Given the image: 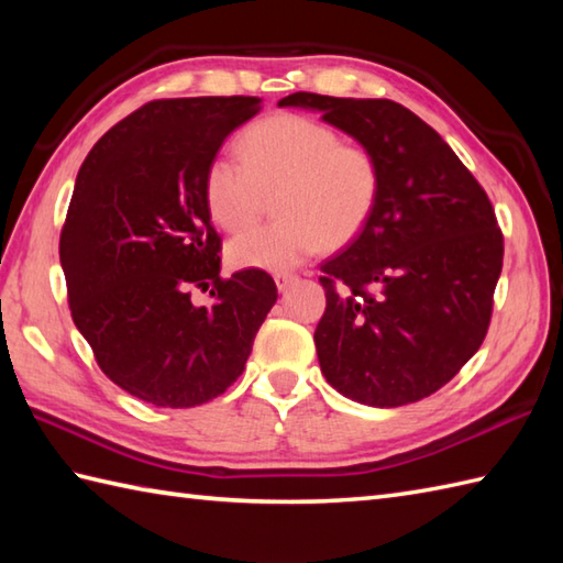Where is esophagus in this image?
I'll use <instances>...</instances> for the list:
<instances>
[{
  "mask_svg": "<svg viewBox=\"0 0 563 563\" xmlns=\"http://www.w3.org/2000/svg\"><path fill=\"white\" fill-rule=\"evenodd\" d=\"M273 280H275V285H278V290L285 292L297 280V275H292V273H275Z\"/></svg>",
  "mask_w": 563,
  "mask_h": 563,
  "instance_id": "esophagus-1",
  "label": "esophagus"
}]
</instances>
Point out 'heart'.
Here are the masks:
<instances>
[{"mask_svg": "<svg viewBox=\"0 0 563 563\" xmlns=\"http://www.w3.org/2000/svg\"><path fill=\"white\" fill-rule=\"evenodd\" d=\"M236 157L239 164L212 159L202 178L210 220L239 232L261 218L268 198L278 218L227 244V261L242 271H292L321 246L351 244L382 194L377 154L305 115L280 113L249 125Z\"/></svg>", "mask_w": 563, "mask_h": 563, "instance_id": "obj_1", "label": "heart"}]
</instances>
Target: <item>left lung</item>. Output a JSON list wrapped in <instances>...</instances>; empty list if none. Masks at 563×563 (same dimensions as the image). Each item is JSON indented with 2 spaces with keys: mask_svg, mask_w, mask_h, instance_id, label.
<instances>
[{
  "mask_svg": "<svg viewBox=\"0 0 563 563\" xmlns=\"http://www.w3.org/2000/svg\"><path fill=\"white\" fill-rule=\"evenodd\" d=\"M278 106L319 111L382 164L373 218L321 263V373L343 397L377 409L430 397L479 351L492 321L504 268L492 200L448 142L401 103L297 91Z\"/></svg>",
  "mask_w": 563,
  "mask_h": 563,
  "instance_id": "left-lung-1",
  "label": "left lung"
}]
</instances>
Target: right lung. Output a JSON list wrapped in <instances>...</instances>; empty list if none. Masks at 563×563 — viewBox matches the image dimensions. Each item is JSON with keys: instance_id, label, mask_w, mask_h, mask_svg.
<instances>
[{"instance_id": "right-lung-1", "label": "right lung", "mask_w": 563, "mask_h": 563, "mask_svg": "<svg viewBox=\"0 0 563 563\" xmlns=\"http://www.w3.org/2000/svg\"><path fill=\"white\" fill-rule=\"evenodd\" d=\"M258 111L256 97L150 101L77 174L59 234L69 312L103 375L147 404L220 397L278 300L266 271L222 278V239L202 200L224 137ZM190 287H210L213 302L194 306Z\"/></svg>"}]
</instances>
